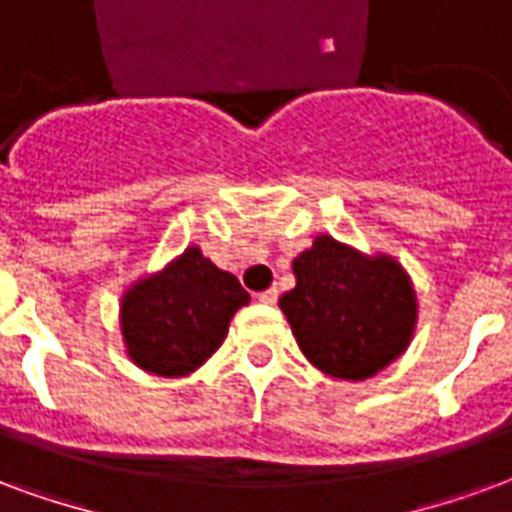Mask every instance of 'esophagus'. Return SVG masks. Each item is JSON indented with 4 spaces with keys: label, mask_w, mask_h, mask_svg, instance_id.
I'll use <instances>...</instances> for the list:
<instances>
[{
    "label": "esophagus",
    "mask_w": 512,
    "mask_h": 512,
    "mask_svg": "<svg viewBox=\"0 0 512 512\" xmlns=\"http://www.w3.org/2000/svg\"><path fill=\"white\" fill-rule=\"evenodd\" d=\"M276 298H279L276 287H268L263 293H257V301H260V304H276Z\"/></svg>",
    "instance_id": "obj_1"
}]
</instances>
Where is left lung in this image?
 <instances>
[{"label":"left lung","mask_w":512,"mask_h":512,"mask_svg":"<svg viewBox=\"0 0 512 512\" xmlns=\"http://www.w3.org/2000/svg\"><path fill=\"white\" fill-rule=\"evenodd\" d=\"M295 287L279 298L306 361L336 380H369L410 347L418 295L385 252L366 255L317 236L293 260Z\"/></svg>","instance_id":"1"}]
</instances>
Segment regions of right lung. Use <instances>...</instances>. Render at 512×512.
<instances>
[{
    "instance_id": "add662e5",
    "label": "right lung",
    "mask_w": 512,
    "mask_h": 512,
    "mask_svg": "<svg viewBox=\"0 0 512 512\" xmlns=\"http://www.w3.org/2000/svg\"><path fill=\"white\" fill-rule=\"evenodd\" d=\"M249 293L230 271L187 246L165 268L135 279L119 301L124 352L157 377H187L222 347Z\"/></svg>"
}]
</instances>
